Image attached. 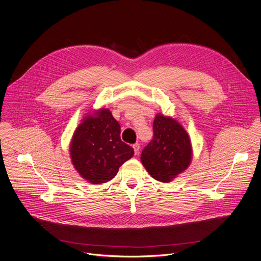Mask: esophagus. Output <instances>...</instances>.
I'll use <instances>...</instances> for the list:
<instances>
[{
    "instance_id": "obj_1",
    "label": "esophagus",
    "mask_w": 261,
    "mask_h": 261,
    "mask_svg": "<svg viewBox=\"0 0 261 261\" xmlns=\"http://www.w3.org/2000/svg\"><path fill=\"white\" fill-rule=\"evenodd\" d=\"M133 148H134V151H135V155H139V153H140V145L138 143L134 144Z\"/></svg>"
}]
</instances>
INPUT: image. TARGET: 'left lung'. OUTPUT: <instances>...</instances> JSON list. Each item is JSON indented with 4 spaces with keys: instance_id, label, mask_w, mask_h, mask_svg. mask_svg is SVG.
Listing matches in <instances>:
<instances>
[{
    "instance_id": "8db88e82",
    "label": "left lung",
    "mask_w": 261,
    "mask_h": 261,
    "mask_svg": "<svg viewBox=\"0 0 261 261\" xmlns=\"http://www.w3.org/2000/svg\"><path fill=\"white\" fill-rule=\"evenodd\" d=\"M153 130L154 137L143 150L141 161L153 178L169 182L191 164L192 143L175 118L161 113L155 116Z\"/></svg>"
}]
</instances>
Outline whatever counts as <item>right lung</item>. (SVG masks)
I'll list each match as a JSON object with an SVG mask.
<instances>
[{
	"instance_id": "1",
	"label": "right lung",
	"mask_w": 261,
	"mask_h": 261,
	"mask_svg": "<svg viewBox=\"0 0 261 261\" xmlns=\"http://www.w3.org/2000/svg\"><path fill=\"white\" fill-rule=\"evenodd\" d=\"M69 152L75 170L93 185L112 179L134 155V149L121 141L120 125L107 108L82 119L73 133Z\"/></svg>"
}]
</instances>
